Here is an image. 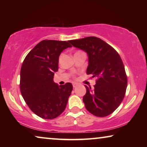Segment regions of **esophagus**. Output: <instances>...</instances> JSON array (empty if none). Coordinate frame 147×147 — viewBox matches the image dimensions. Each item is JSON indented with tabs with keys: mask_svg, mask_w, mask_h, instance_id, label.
Masks as SVG:
<instances>
[{
	"mask_svg": "<svg viewBox=\"0 0 147 147\" xmlns=\"http://www.w3.org/2000/svg\"><path fill=\"white\" fill-rule=\"evenodd\" d=\"M78 84L77 83H73V87L74 88H76L78 86Z\"/></svg>",
	"mask_w": 147,
	"mask_h": 147,
	"instance_id": "1",
	"label": "esophagus"
}]
</instances>
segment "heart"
Segmentation results:
<instances>
[{
  "label": "heart",
  "instance_id": "b5f03b06",
  "mask_svg": "<svg viewBox=\"0 0 147 147\" xmlns=\"http://www.w3.org/2000/svg\"><path fill=\"white\" fill-rule=\"evenodd\" d=\"M82 53V51H78L76 52V53Z\"/></svg>",
  "mask_w": 147,
  "mask_h": 147
}]
</instances>
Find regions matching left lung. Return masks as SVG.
Masks as SVG:
<instances>
[{
  "label": "left lung",
  "instance_id": "1",
  "mask_svg": "<svg viewBox=\"0 0 147 147\" xmlns=\"http://www.w3.org/2000/svg\"><path fill=\"white\" fill-rule=\"evenodd\" d=\"M88 56V75L96 78L94 90L85 86L83 102L88 111L96 116L112 114L121 103L127 87L124 64L114 48L100 38L88 37L69 41Z\"/></svg>",
  "mask_w": 147,
  "mask_h": 147
}]
</instances>
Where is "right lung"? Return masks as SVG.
<instances>
[{"label":"right lung","instance_id":"1","mask_svg":"<svg viewBox=\"0 0 147 147\" xmlns=\"http://www.w3.org/2000/svg\"><path fill=\"white\" fill-rule=\"evenodd\" d=\"M69 41L43 40L26 56L21 69L20 90L30 109L44 119H53L65 109L73 86L53 82L60 54Z\"/></svg>","mask_w":147,"mask_h":147}]
</instances>
